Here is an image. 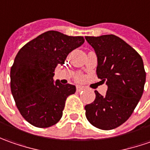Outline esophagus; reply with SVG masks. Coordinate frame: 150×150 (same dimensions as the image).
I'll list each match as a JSON object with an SVG mask.
<instances>
[{"label": "esophagus", "mask_w": 150, "mask_h": 150, "mask_svg": "<svg viewBox=\"0 0 150 150\" xmlns=\"http://www.w3.org/2000/svg\"><path fill=\"white\" fill-rule=\"evenodd\" d=\"M85 89V86H82V85H77L76 86V91H78V92H80L81 91H84Z\"/></svg>", "instance_id": "esophagus-1"}]
</instances>
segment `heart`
I'll list each match as a JSON object with an SVG mask.
<instances>
[{"instance_id": "heart-1", "label": "heart", "mask_w": 150, "mask_h": 150, "mask_svg": "<svg viewBox=\"0 0 150 150\" xmlns=\"http://www.w3.org/2000/svg\"><path fill=\"white\" fill-rule=\"evenodd\" d=\"M81 79H82V76H81V75H77V77H76V80H81Z\"/></svg>"}]
</instances>
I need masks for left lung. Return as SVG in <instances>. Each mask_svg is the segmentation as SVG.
Listing matches in <instances>:
<instances>
[{
  "instance_id": "left-lung-1",
  "label": "left lung",
  "mask_w": 150,
  "mask_h": 150,
  "mask_svg": "<svg viewBox=\"0 0 150 150\" xmlns=\"http://www.w3.org/2000/svg\"><path fill=\"white\" fill-rule=\"evenodd\" d=\"M97 55L96 74L108 90L98 91L93 103L85 106V116L92 125L110 130L130 117L144 92L146 73L141 56L115 35L85 36Z\"/></svg>"
}]
</instances>
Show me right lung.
<instances>
[{
  "label": "right lung",
  "mask_w": 150,
  "mask_h": 150,
  "mask_svg": "<svg viewBox=\"0 0 150 150\" xmlns=\"http://www.w3.org/2000/svg\"><path fill=\"white\" fill-rule=\"evenodd\" d=\"M84 42L82 36L49 30L19 50L11 69V90L21 115L30 125L47 128L61 119L65 100L76 89L54 82V69Z\"/></svg>",
  "instance_id": "add662e5"
}]
</instances>
